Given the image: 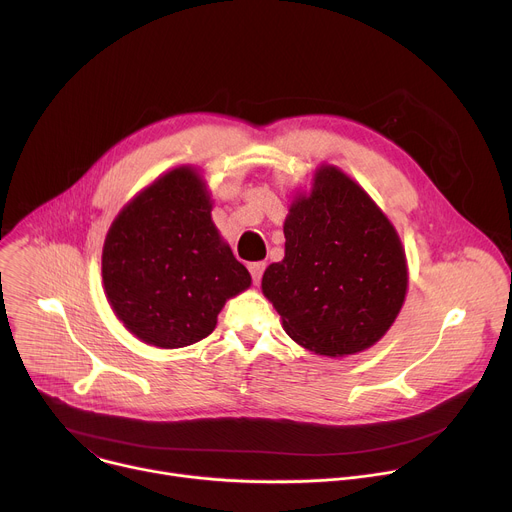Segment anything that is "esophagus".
<instances>
[{
    "instance_id": "obj_1",
    "label": "esophagus",
    "mask_w": 512,
    "mask_h": 512,
    "mask_svg": "<svg viewBox=\"0 0 512 512\" xmlns=\"http://www.w3.org/2000/svg\"><path fill=\"white\" fill-rule=\"evenodd\" d=\"M249 271H251L253 283H255V285H259V281H261V277H263V271H265V263H263V261L249 263Z\"/></svg>"
}]
</instances>
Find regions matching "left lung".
<instances>
[{"label": "left lung", "mask_w": 512, "mask_h": 512, "mask_svg": "<svg viewBox=\"0 0 512 512\" xmlns=\"http://www.w3.org/2000/svg\"><path fill=\"white\" fill-rule=\"evenodd\" d=\"M285 257L271 263L263 296L300 346L346 356L371 348L407 294L401 239L383 210L336 166H320L283 225Z\"/></svg>", "instance_id": "1"}]
</instances>
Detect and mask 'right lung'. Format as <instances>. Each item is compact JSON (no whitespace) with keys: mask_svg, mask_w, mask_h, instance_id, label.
I'll return each mask as SVG.
<instances>
[{"mask_svg":"<svg viewBox=\"0 0 512 512\" xmlns=\"http://www.w3.org/2000/svg\"><path fill=\"white\" fill-rule=\"evenodd\" d=\"M204 180L176 168L141 190L103 245V285L123 326L158 348L206 338L251 275L218 235Z\"/></svg>","mask_w":512,"mask_h":512,"instance_id":"right-lung-1","label":"right lung"}]
</instances>
